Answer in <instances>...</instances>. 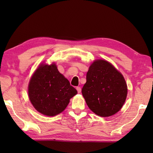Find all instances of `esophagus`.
Returning a JSON list of instances; mask_svg holds the SVG:
<instances>
[{
	"label": "esophagus",
	"instance_id": "34e87169",
	"mask_svg": "<svg viewBox=\"0 0 153 153\" xmlns=\"http://www.w3.org/2000/svg\"><path fill=\"white\" fill-rule=\"evenodd\" d=\"M76 89L77 91V93H81V91H82V89H81V87H76Z\"/></svg>",
	"mask_w": 153,
	"mask_h": 153
}]
</instances>
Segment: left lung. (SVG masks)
<instances>
[{
	"instance_id": "left-lung-1",
	"label": "left lung",
	"mask_w": 153,
	"mask_h": 153,
	"mask_svg": "<svg viewBox=\"0 0 153 153\" xmlns=\"http://www.w3.org/2000/svg\"><path fill=\"white\" fill-rule=\"evenodd\" d=\"M82 92L87 106L97 115L108 117L121 109L128 88L121 73L108 62L95 60L87 73Z\"/></svg>"
}]
</instances>
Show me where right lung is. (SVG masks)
<instances>
[{
    "label": "right lung",
    "mask_w": 153,
    "mask_h": 153,
    "mask_svg": "<svg viewBox=\"0 0 153 153\" xmlns=\"http://www.w3.org/2000/svg\"><path fill=\"white\" fill-rule=\"evenodd\" d=\"M77 91L54 64H42L31 78L28 87L30 101L38 112L53 116L66 108Z\"/></svg>",
    "instance_id": "obj_1"
}]
</instances>
